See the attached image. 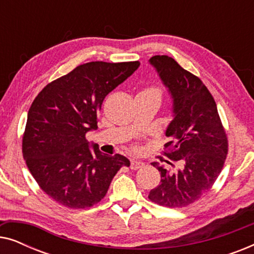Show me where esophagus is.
Returning <instances> with one entry per match:
<instances>
[{
  "mask_svg": "<svg viewBox=\"0 0 254 254\" xmlns=\"http://www.w3.org/2000/svg\"><path fill=\"white\" fill-rule=\"evenodd\" d=\"M143 165H144V163L138 161V159H131L130 161V169L131 170H137V169L142 168Z\"/></svg>",
  "mask_w": 254,
  "mask_h": 254,
  "instance_id": "esophagus-1",
  "label": "esophagus"
}]
</instances>
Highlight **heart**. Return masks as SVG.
Here are the masks:
<instances>
[{"label":"heart","instance_id":"obj_1","mask_svg":"<svg viewBox=\"0 0 254 254\" xmlns=\"http://www.w3.org/2000/svg\"><path fill=\"white\" fill-rule=\"evenodd\" d=\"M140 93H158L159 95V90L156 89V88H148L143 90V91L140 92Z\"/></svg>","mask_w":254,"mask_h":254}]
</instances>
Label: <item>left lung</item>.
I'll return each instance as SVG.
<instances>
[{
    "mask_svg": "<svg viewBox=\"0 0 254 254\" xmlns=\"http://www.w3.org/2000/svg\"><path fill=\"white\" fill-rule=\"evenodd\" d=\"M149 64L172 99L164 154L177 163V169L151 163L161 173V183L148 197L159 206L186 207L203 196L217 179L228 154V138L216 103L199 77L168 55H155Z\"/></svg>",
    "mask_w": 254,
    "mask_h": 254,
    "instance_id": "obj_1",
    "label": "left lung"
}]
</instances>
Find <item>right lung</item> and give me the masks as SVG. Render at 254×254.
Listing matches in <instances>:
<instances>
[{
    "label": "right lung",
    "instance_id": "1",
    "mask_svg": "<svg viewBox=\"0 0 254 254\" xmlns=\"http://www.w3.org/2000/svg\"><path fill=\"white\" fill-rule=\"evenodd\" d=\"M138 67V61L88 62L47 84L33 100L23 157L40 189L62 206L98 203L120 168L130 165L123 155L90 145L85 134L98 128L104 98Z\"/></svg>",
    "mask_w": 254,
    "mask_h": 254
}]
</instances>
